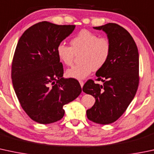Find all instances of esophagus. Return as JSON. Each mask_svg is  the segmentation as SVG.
I'll use <instances>...</instances> for the list:
<instances>
[{
    "instance_id": "obj_1",
    "label": "esophagus",
    "mask_w": 154,
    "mask_h": 154,
    "mask_svg": "<svg viewBox=\"0 0 154 154\" xmlns=\"http://www.w3.org/2000/svg\"><path fill=\"white\" fill-rule=\"evenodd\" d=\"M80 86H81V88H82L83 87V85H84V82L83 81H82V80H80Z\"/></svg>"
}]
</instances>
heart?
I'll list each match as a JSON object with an SVG mask.
<instances>
[{"label":"heart","instance_id":"heart-1","mask_svg":"<svg viewBox=\"0 0 154 154\" xmlns=\"http://www.w3.org/2000/svg\"><path fill=\"white\" fill-rule=\"evenodd\" d=\"M60 60L66 66H72L75 55L80 56V63L66 71L70 78L82 80L93 71L104 67L111 52L110 40L88 30H82L71 40V46L60 43L56 48Z\"/></svg>","mask_w":154,"mask_h":154}]
</instances>
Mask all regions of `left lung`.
I'll return each mask as SVG.
<instances>
[{
	"mask_svg": "<svg viewBox=\"0 0 154 154\" xmlns=\"http://www.w3.org/2000/svg\"><path fill=\"white\" fill-rule=\"evenodd\" d=\"M106 33L111 52L106 66L96 72L103 85L88 80L82 88L95 98L94 105L86 111L89 120L107 125L117 120L127 109L139 85V52L136 43L127 30L109 23L94 27Z\"/></svg>",
	"mask_w": 154,
	"mask_h": 154,
	"instance_id": "left-lung-1",
	"label": "left lung"
}]
</instances>
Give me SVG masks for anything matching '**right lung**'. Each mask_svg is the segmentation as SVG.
Listing matches in <instances>:
<instances>
[{
	"label": "right lung",
	"instance_id": "add662e5",
	"mask_svg": "<svg viewBox=\"0 0 154 154\" xmlns=\"http://www.w3.org/2000/svg\"><path fill=\"white\" fill-rule=\"evenodd\" d=\"M74 25L38 23L18 40L12 65L13 88L20 104L32 120L40 124L63 117V106L82 91L77 80L66 79L57 55V45L72 33Z\"/></svg>",
	"mask_w": 154,
	"mask_h": 154
}]
</instances>
